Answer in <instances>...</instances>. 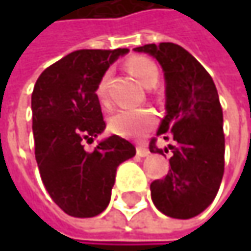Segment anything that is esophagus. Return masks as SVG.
Returning <instances> with one entry per match:
<instances>
[{
	"instance_id": "esophagus-1",
	"label": "esophagus",
	"mask_w": 251,
	"mask_h": 251,
	"mask_svg": "<svg viewBox=\"0 0 251 251\" xmlns=\"http://www.w3.org/2000/svg\"><path fill=\"white\" fill-rule=\"evenodd\" d=\"M136 154H138L139 157H147V155L150 154V151H148V148H147L145 145H138V147H136Z\"/></svg>"
}]
</instances>
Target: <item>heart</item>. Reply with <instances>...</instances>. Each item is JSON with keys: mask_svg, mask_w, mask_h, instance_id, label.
I'll use <instances>...</instances> for the list:
<instances>
[{"mask_svg": "<svg viewBox=\"0 0 251 251\" xmlns=\"http://www.w3.org/2000/svg\"><path fill=\"white\" fill-rule=\"evenodd\" d=\"M126 68L136 76L145 87H152L158 81V67L154 61L145 56H132L126 62ZM109 78L110 71L107 70L99 78L96 85V97L101 104L109 101ZM155 124V116L151 110L147 109H122L115 112L109 119V127L113 133L125 138H138L145 133Z\"/></svg>", "mask_w": 251, "mask_h": 251, "instance_id": "1", "label": "heart"}]
</instances>
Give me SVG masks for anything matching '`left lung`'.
Returning <instances> with one entry per match:
<instances>
[{"mask_svg":"<svg viewBox=\"0 0 251 251\" xmlns=\"http://www.w3.org/2000/svg\"><path fill=\"white\" fill-rule=\"evenodd\" d=\"M133 50L152 55L164 71L167 115L157 135L175 141L169 145L172 169L151 183L152 202L167 217L193 218L215 199L224 176L226 138L217 87L196 58L176 43H150ZM155 142L152 138L150 151L161 154Z\"/></svg>","mask_w":251,"mask_h":251,"instance_id":"1","label":"left lung"}]
</instances>
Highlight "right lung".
Wrapping results in <instances>:
<instances>
[{
	"instance_id": "add662e5",
	"label": "right lung",
	"mask_w": 251,
	"mask_h": 251,
	"mask_svg": "<svg viewBox=\"0 0 251 251\" xmlns=\"http://www.w3.org/2000/svg\"><path fill=\"white\" fill-rule=\"evenodd\" d=\"M127 49H81L48 67L31 93L34 155L42 181L68 215L101 214L112 196L116 170L135 147L113 135L93 151L84 150L106 127L96 85Z\"/></svg>"
}]
</instances>
